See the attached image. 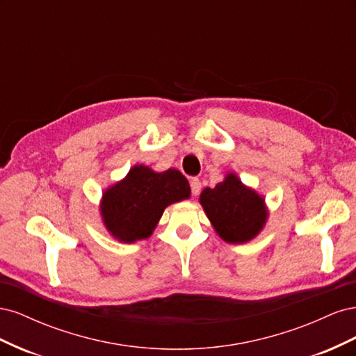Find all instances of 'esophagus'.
I'll return each instance as SVG.
<instances>
[{
    "instance_id": "34e87169",
    "label": "esophagus",
    "mask_w": 356,
    "mask_h": 356,
    "mask_svg": "<svg viewBox=\"0 0 356 356\" xmlns=\"http://www.w3.org/2000/svg\"><path fill=\"white\" fill-rule=\"evenodd\" d=\"M190 187H191L193 196H197L199 193H200V190H202V182H200V179L193 178V179L190 181Z\"/></svg>"
}]
</instances>
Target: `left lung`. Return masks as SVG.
<instances>
[{
    "label": "left lung",
    "mask_w": 356,
    "mask_h": 356,
    "mask_svg": "<svg viewBox=\"0 0 356 356\" xmlns=\"http://www.w3.org/2000/svg\"><path fill=\"white\" fill-rule=\"evenodd\" d=\"M199 202L220 238L227 243H246L261 233L268 218L266 197L229 172L213 188L207 187Z\"/></svg>",
    "instance_id": "left-lung-1"
}]
</instances>
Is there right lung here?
I'll use <instances>...</instances> for the list:
<instances>
[{"instance_id": "add662e5", "label": "right lung", "mask_w": 356, "mask_h": 356, "mask_svg": "<svg viewBox=\"0 0 356 356\" xmlns=\"http://www.w3.org/2000/svg\"><path fill=\"white\" fill-rule=\"evenodd\" d=\"M191 195L187 178L177 169L156 172L135 165L127 175L104 190L101 218L111 238L122 243L148 239L165 209Z\"/></svg>"}]
</instances>
